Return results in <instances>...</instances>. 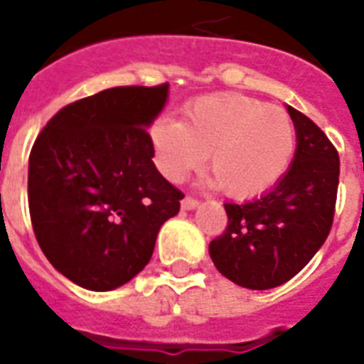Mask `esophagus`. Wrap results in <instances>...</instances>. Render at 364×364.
<instances>
[{
    "instance_id": "esophagus-1",
    "label": "esophagus",
    "mask_w": 364,
    "mask_h": 364,
    "mask_svg": "<svg viewBox=\"0 0 364 364\" xmlns=\"http://www.w3.org/2000/svg\"><path fill=\"white\" fill-rule=\"evenodd\" d=\"M196 205H198V200L193 198V196H185V198L181 200L183 210H194Z\"/></svg>"
}]
</instances>
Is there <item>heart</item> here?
I'll return each instance as SVG.
<instances>
[{"label":"heart","instance_id":"1","mask_svg":"<svg viewBox=\"0 0 364 364\" xmlns=\"http://www.w3.org/2000/svg\"><path fill=\"white\" fill-rule=\"evenodd\" d=\"M160 170L179 181L211 153L213 181L228 196H262L282 181L296 153V126L283 109L242 94H211L187 105L185 119L151 126Z\"/></svg>","mask_w":364,"mask_h":364}]
</instances>
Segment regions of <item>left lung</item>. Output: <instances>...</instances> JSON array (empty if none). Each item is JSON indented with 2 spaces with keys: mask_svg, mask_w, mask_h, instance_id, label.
Returning <instances> with one entry per match:
<instances>
[{
  "mask_svg": "<svg viewBox=\"0 0 364 364\" xmlns=\"http://www.w3.org/2000/svg\"><path fill=\"white\" fill-rule=\"evenodd\" d=\"M296 126L293 164L270 193L225 204L228 225L210 243L217 270L240 287L264 291L294 277L319 251L333 227L338 151L325 132L289 105Z\"/></svg>",
  "mask_w": 364,
  "mask_h": 364,
  "instance_id": "8db88e82",
  "label": "left lung"
}]
</instances>
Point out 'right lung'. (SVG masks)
<instances>
[{
  "mask_svg": "<svg viewBox=\"0 0 364 364\" xmlns=\"http://www.w3.org/2000/svg\"><path fill=\"white\" fill-rule=\"evenodd\" d=\"M168 82L115 87L65 105L39 132L28 204L48 262L90 291L128 283L153 257L160 227L185 194L160 176L147 128Z\"/></svg>",
  "mask_w": 364,
  "mask_h": 364,
  "instance_id": "add662e5",
  "label": "right lung"
}]
</instances>
